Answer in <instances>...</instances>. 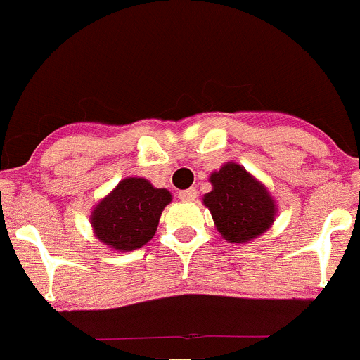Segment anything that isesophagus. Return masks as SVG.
I'll return each instance as SVG.
<instances>
[{
  "label": "esophagus",
  "mask_w": 360,
  "mask_h": 360,
  "mask_svg": "<svg viewBox=\"0 0 360 360\" xmlns=\"http://www.w3.org/2000/svg\"><path fill=\"white\" fill-rule=\"evenodd\" d=\"M197 197H198V193H197V190H195V188H188V190L179 191V198L183 202H193Z\"/></svg>",
  "instance_id": "obj_1"
}]
</instances>
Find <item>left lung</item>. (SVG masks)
I'll return each instance as SVG.
<instances>
[{
  "mask_svg": "<svg viewBox=\"0 0 360 360\" xmlns=\"http://www.w3.org/2000/svg\"><path fill=\"white\" fill-rule=\"evenodd\" d=\"M212 191L204 197L218 232L230 243H248L271 226L276 207L264 186L237 163L211 174Z\"/></svg>",
  "mask_w": 360,
  "mask_h": 360,
  "instance_id": "left-lung-1",
  "label": "left lung"
}]
</instances>
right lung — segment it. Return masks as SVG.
Segmentation results:
<instances>
[{
  "instance_id": "add662e5",
  "label": "right lung",
  "mask_w": 360,
  "mask_h": 360,
  "mask_svg": "<svg viewBox=\"0 0 360 360\" xmlns=\"http://www.w3.org/2000/svg\"><path fill=\"white\" fill-rule=\"evenodd\" d=\"M170 200L172 195L165 188H155L142 177H128L95 207L91 225L107 246L137 250L155 236L163 207Z\"/></svg>"
}]
</instances>
